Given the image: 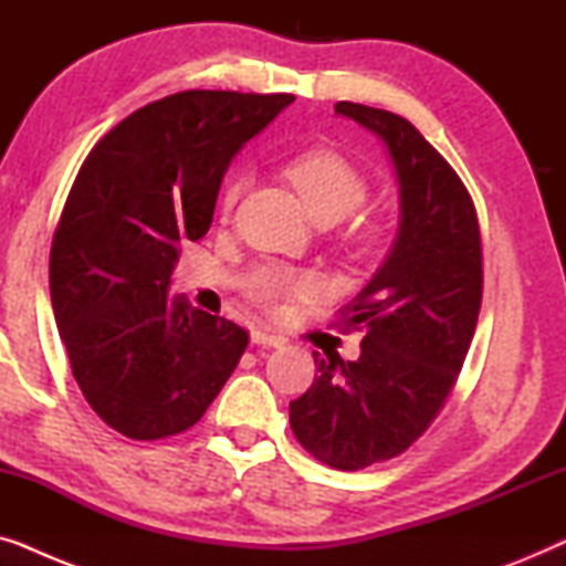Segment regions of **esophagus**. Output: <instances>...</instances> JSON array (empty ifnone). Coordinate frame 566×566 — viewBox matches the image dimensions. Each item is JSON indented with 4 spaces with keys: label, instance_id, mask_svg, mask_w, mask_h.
Masks as SVG:
<instances>
[{
    "label": "esophagus",
    "instance_id": "obj_1",
    "mask_svg": "<svg viewBox=\"0 0 566 566\" xmlns=\"http://www.w3.org/2000/svg\"><path fill=\"white\" fill-rule=\"evenodd\" d=\"M252 343H254V345H262V347H283L285 339H283L281 335H273V332L254 329V332H252Z\"/></svg>",
    "mask_w": 566,
    "mask_h": 566
}]
</instances>
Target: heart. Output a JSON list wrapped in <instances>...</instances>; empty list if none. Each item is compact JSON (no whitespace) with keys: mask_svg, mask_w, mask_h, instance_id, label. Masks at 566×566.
<instances>
[{"mask_svg":"<svg viewBox=\"0 0 566 566\" xmlns=\"http://www.w3.org/2000/svg\"><path fill=\"white\" fill-rule=\"evenodd\" d=\"M285 180L298 192L306 213L316 223H335L353 211H358L363 200L368 198V180L360 175V169L345 159L339 151L332 149H308L298 154L285 165ZM239 196V180H231L223 190V208L234 206ZM374 229L360 231L355 237L358 244L374 242ZM312 289V281L306 275L291 273L283 268H265L252 277V296L260 304L273 306L277 301L306 293Z\"/></svg>","mask_w":566,"mask_h":566,"instance_id":"obj_1","label":"heart"}]
</instances>
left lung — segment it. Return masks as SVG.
<instances>
[{"mask_svg":"<svg viewBox=\"0 0 566 566\" xmlns=\"http://www.w3.org/2000/svg\"><path fill=\"white\" fill-rule=\"evenodd\" d=\"M389 149L399 231L389 258L343 308L363 329L358 360L314 353L319 376L291 401V430L314 459L358 471L405 453L443 409L482 306L476 208L453 167L397 113L337 103Z\"/></svg>","mask_w":566,"mask_h":566,"instance_id":"obj_1","label":"left lung"}]
</instances>
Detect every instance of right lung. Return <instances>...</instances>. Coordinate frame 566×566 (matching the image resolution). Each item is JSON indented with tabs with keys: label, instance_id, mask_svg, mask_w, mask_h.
Returning <instances> with one entry per match:
<instances>
[{
	"label": "right lung",
	"instance_id": "1",
	"mask_svg": "<svg viewBox=\"0 0 566 566\" xmlns=\"http://www.w3.org/2000/svg\"><path fill=\"white\" fill-rule=\"evenodd\" d=\"M293 95L188 90L130 113L87 154L51 244V304L72 374L130 440L196 424L247 350L239 324L169 296L234 154Z\"/></svg>",
	"mask_w": 566,
	"mask_h": 566
}]
</instances>
